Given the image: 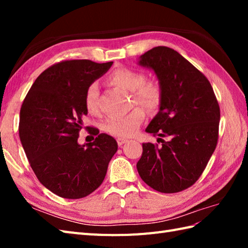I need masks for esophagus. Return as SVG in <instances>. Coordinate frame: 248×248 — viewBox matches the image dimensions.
<instances>
[{"label":"esophagus","instance_id":"esophagus-1","mask_svg":"<svg viewBox=\"0 0 248 248\" xmlns=\"http://www.w3.org/2000/svg\"><path fill=\"white\" fill-rule=\"evenodd\" d=\"M127 141H128L127 139H124V138H118V139H117V144H118L119 147H121L124 144L127 143Z\"/></svg>","mask_w":248,"mask_h":248}]
</instances>
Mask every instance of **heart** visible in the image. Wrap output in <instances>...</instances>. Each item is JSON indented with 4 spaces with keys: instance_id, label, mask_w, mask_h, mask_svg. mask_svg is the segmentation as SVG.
Listing matches in <instances>:
<instances>
[{
    "instance_id": "b5f03b06",
    "label": "heart",
    "mask_w": 248,
    "mask_h": 248,
    "mask_svg": "<svg viewBox=\"0 0 248 248\" xmlns=\"http://www.w3.org/2000/svg\"><path fill=\"white\" fill-rule=\"evenodd\" d=\"M108 80L115 85L132 92L133 103L140 104L148 112H155L161 107L163 100L162 86L156 81H146L143 72L130 68H119L109 76ZM98 99L99 85L97 82H93L85 92V107L89 114H99ZM145 118V110L138 107L123 117L108 118L102 127L105 132L110 135L129 138L136 133Z\"/></svg>"
}]
</instances>
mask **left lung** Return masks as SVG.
Instances as JSON below:
<instances>
[{"label":"left lung","instance_id":"left-lung-1","mask_svg":"<svg viewBox=\"0 0 248 248\" xmlns=\"http://www.w3.org/2000/svg\"><path fill=\"white\" fill-rule=\"evenodd\" d=\"M140 64L155 72L163 100L146 129L159 136L161 145L143 144L138 171L157 192L184 191L202 176L217 148L220 118L217 99L203 73L171 48L155 46L140 56Z\"/></svg>","mask_w":248,"mask_h":248}]
</instances>
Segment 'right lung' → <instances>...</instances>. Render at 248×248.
Masks as SVG:
<instances>
[{"instance_id":"add662e5","label":"right lung","mask_w":248,"mask_h":248,"mask_svg":"<svg viewBox=\"0 0 248 248\" xmlns=\"http://www.w3.org/2000/svg\"><path fill=\"white\" fill-rule=\"evenodd\" d=\"M112 65L89 60L56 62L36 78L21 105L19 136L31 170L62 198H83L97 189L118 149L115 139L93 127L85 128L97 136L93 143H78L87 115L86 89Z\"/></svg>"}]
</instances>
